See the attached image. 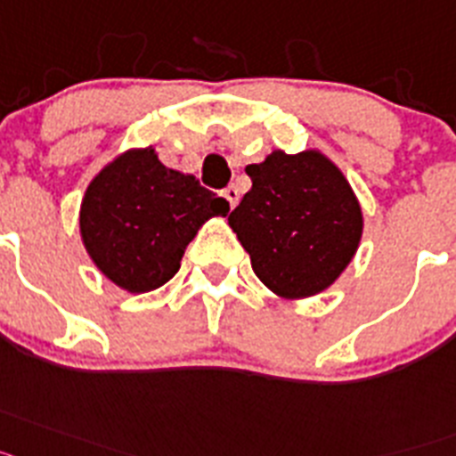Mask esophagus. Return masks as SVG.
<instances>
[{
    "mask_svg": "<svg viewBox=\"0 0 456 456\" xmlns=\"http://www.w3.org/2000/svg\"><path fill=\"white\" fill-rule=\"evenodd\" d=\"M223 195H224V200L229 201V208H233V206L239 204V200H240V192L236 185H229V188H224Z\"/></svg>",
    "mask_w": 456,
    "mask_h": 456,
    "instance_id": "1",
    "label": "esophagus"
}]
</instances>
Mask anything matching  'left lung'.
<instances>
[{"label": "left lung", "instance_id": "1", "mask_svg": "<svg viewBox=\"0 0 456 456\" xmlns=\"http://www.w3.org/2000/svg\"><path fill=\"white\" fill-rule=\"evenodd\" d=\"M252 188L229 213V227L252 271L287 300L322 294L351 264L362 236V208L330 158L316 149L273 151L245 167Z\"/></svg>", "mask_w": 456, "mask_h": 456}]
</instances>
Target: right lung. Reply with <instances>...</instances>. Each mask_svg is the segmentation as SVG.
Here are the masks:
<instances>
[{
    "mask_svg": "<svg viewBox=\"0 0 456 456\" xmlns=\"http://www.w3.org/2000/svg\"><path fill=\"white\" fill-rule=\"evenodd\" d=\"M227 213V200L192 174L165 167L146 146L124 151L94 176L80 206V236L102 275L146 294L176 275L201 224Z\"/></svg>",
    "mask_w": 456,
    "mask_h": 456,
    "instance_id": "obj_1",
    "label": "right lung"
}]
</instances>
